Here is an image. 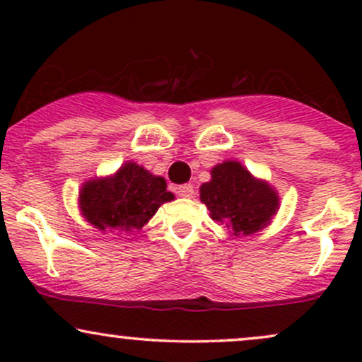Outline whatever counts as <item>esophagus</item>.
<instances>
[{"mask_svg": "<svg viewBox=\"0 0 362 362\" xmlns=\"http://www.w3.org/2000/svg\"><path fill=\"white\" fill-rule=\"evenodd\" d=\"M177 192H178V195H180V197H184V199H192L194 197V187L190 185V184H185V185H180L177 189Z\"/></svg>", "mask_w": 362, "mask_h": 362, "instance_id": "obj_1", "label": "esophagus"}]
</instances>
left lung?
I'll use <instances>...</instances> for the list:
<instances>
[{"instance_id":"obj_1","label":"left lung","mask_w":362,"mask_h":362,"mask_svg":"<svg viewBox=\"0 0 362 362\" xmlns=\"http://www.w3.org/2000/svg\"><path fill=\"white\" fill-rule=\"evenodd\" d=\"M211 219L226 224L230 235L248 236L264 230L279 211V194L269 182L253 177L240 161L226 160L211 170L199 189Z\"/></svg>"}]
</instances>
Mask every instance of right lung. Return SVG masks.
<instances>
[{
  "label": "right lung",
  "mask_w": 362,
  "mask_h": 362,
  "mask_svg": "<svg viewBox=\"0 0 362 362\" xmlns=\"http://www.w3.org/2000/svg\"><path fill=\"white\" fill-rule=\"evenodd\" d=\"M175 199L163 177L153 175L136 161H126L109 177H95L81 185L78 204L86 223L100 233L127 235L141 230L158 207Z\"/></svg>",
  "instance_id": "1"
}]
</instances>
